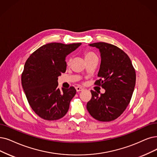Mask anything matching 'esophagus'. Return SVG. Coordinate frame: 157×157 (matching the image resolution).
I'll return each instance as SVG.
<instances>
[{"label": "esophagus", "mask_w": 157, "mask_h": 157, "mask_svg": "<svg viewBox=\"0 0 157 157\" xmlns=\"http://www.w3.org/2000/svg\"><path fill=\"white\" fill-rule=\"evenodd\" d=\"M75 89H76V90H77V92L80 91H82V90H84V89L82 88V87H79V86H77L76 87H75Z\"/></svg>", "instance_id": "esophagus-1"}]
</instances>
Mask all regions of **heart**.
Returning a JSON list of instances; mask_svg holds the SVG:
<instances>
[{"label": "heart", "mask_w": 157, "mask_h": 157, "mask_svg": "<svg viewBox=\"0 0 157 157\" xmlns=\"http://www.w3.org/2000/svg\"><path fill=\"white\" fill-rule=\"evenodd\" d=\"M84 59L86 60H88V59H90L93 57H97V55L94 53L93 52H90V51H85L84 52ZM71 62V58L70 57H69L67 60H66V64L67 66H69Z\"/></svg>", "instance_id": "1"}]
</instances>
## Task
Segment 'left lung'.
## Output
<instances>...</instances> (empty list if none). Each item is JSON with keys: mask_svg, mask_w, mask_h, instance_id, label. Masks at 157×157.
<instances>
[{"mask_svg": "<svg viewBox=\"0 0 157 157\" xmlns=\"http://www.w3.org/2000/svg\"><path fill=\"white\" fill-rule=\"evenodd\" d=\"M90 46L100 50L101 64L95 84L105 91L98 95L91 90L87 109L96 120L110 122L120 117L130 102L135 86V70L128 55L117 46L101 42Z\"/></svg>", "mask_w": 157, "mask_h": 157, "instance_id": "1", "label": "left lung"}]
</instances>
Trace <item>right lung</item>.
I'll return each instance as SVG.
<instances>
[{
	"mask_svg": "<svg viewBox=\"0 0 157 157\" xmlns=\"http://www.w3.org/2000/svg\"><path fill=\"white\" fill-rule=\"evenodd\" d=\"M81 43L52 42L37 49L25 63L21 82L31 109L40 118L56 121L63 117L76 94L73 86L58 88V77L66 70V55Z\"/></svg>",
	"mask_w": 157,
	"mask_h": 157,
	"instance_id": "obj_1",
	"label": "right lung"
}]
</instances>
